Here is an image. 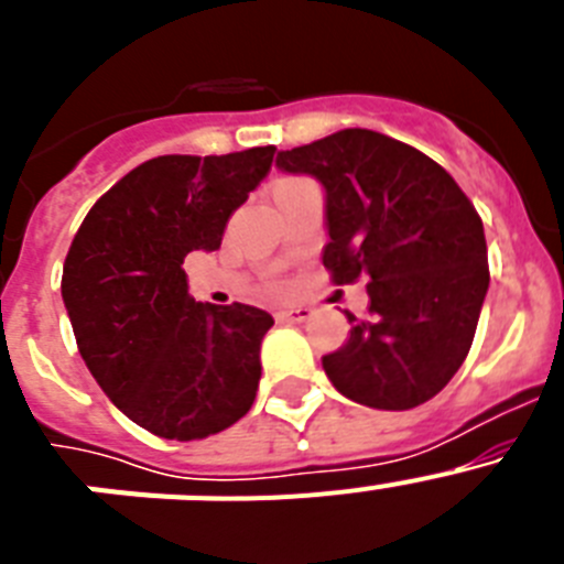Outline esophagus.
Wrapping results in <instances>:
<instances>
[{
	"label": "esophagus",
	"instance_id": "obj_1",
	"mask_svg": "<svg viewBox=\"0 0 564 564\" xmlns=\"http://www.w3.org/2000/svg\"><path fill=\"white\" fill-rule=\"evenodd\" d=\"M311 316H313L311 307H285V311L276 313L279 322H291V325H302V322H307Z\"/></svg>",
	"mask_w": 564,
	"mask_h": 564
}]
</instances>
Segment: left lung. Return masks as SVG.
<instances>
[{
    "instance_id": "1",
    "label": "left lung",
    "mask_w": 564,
    "mask_h": 564,
    "mask_svg": "<svg viewBox=\"0 0 564 564\" xmlns=\"http://www.w3.org/2000/svg\"><path fill=\"white\" fill-rule=\"evenodd\" d=\"M276 166L325 188L336 285L367 276L370 318L322 358L327 378L372 410H412L452 381L488 291L480 214L455 177L415 147L372 129H341L276 154Z\"/></svg>"
}]
</instances>
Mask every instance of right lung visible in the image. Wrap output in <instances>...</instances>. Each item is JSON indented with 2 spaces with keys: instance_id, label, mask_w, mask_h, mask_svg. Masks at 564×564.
<instances>
[{
  "instance_id": "right-lung-1",
  "label": "right lung",
  "mask_w": 564,
  "mask_h": 564,
  "mask_svg": "<svg viewBox=\"0 0 564 564\" xmlns=\"http://www.w3.org/2000/svg\"><path fill=\"white\" fill-rule=\"evenodd\" d=\"M273 152L152 158L89 208L69 246L62 299L78 352L109 401L152 435H217L257 398L271 313L194 302L183 259L220 248Z\"/></svg>"
}]
</instances>
